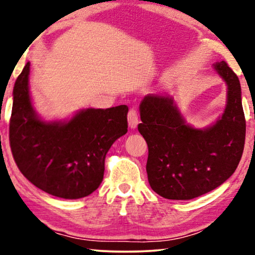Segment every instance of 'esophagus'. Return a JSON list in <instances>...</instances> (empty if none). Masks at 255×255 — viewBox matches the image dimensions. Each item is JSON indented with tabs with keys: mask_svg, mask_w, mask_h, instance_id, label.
<instances>
[{
	"mask_svg": "<svg viewBox=\"0 0 255 255\" xmlns=\"http://www.w3.org/2000/svg\"><path fill=\"white\" fill-rule=\"evenodd\" d=\"M128 127H130L131 128H137L139 121H138L137 111H135L134 109H130V111H128Z\"/></svg>",
	"mask_w": 255,
	"mask_h": 255,
	"instance_id": "1",
	"label": "esophagus"
}]
</instances>
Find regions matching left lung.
<instances>
[{"label":"left lung","mask_w":255,"mask_h":255,"mask_svg":"<svg viewBox=\"0 0 255 255\" xmlns=\"http://www.w3.org/2000/svg\"><path fill=\"white\" fill-rule=\"evenodd\" d=\"M215 69L228 86L222 117L207 128L188 125L172 96L141 101L138 130L147 142L149 186L168 200H191L214 190L235 173L245 145L246 121L238 76L225 61Z\"/></svg>","instance_id":"8db88e82"}]
</instances>
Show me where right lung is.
<instances>
[{"label":"right lung","instance_id":"1","mask_svg":"<svg viewBox=\"0 0 255 255\" xmlns=\"http://www.w3.org/2000/svg\"><path fill=\"white\" fill-rule=\"evenodd\" d=\"M29 74L27 62L12 93L9 140L16 165L45 193L66 200L88 196L102 182L111 145L128 132V108H90L68 122H45L31 103Z\"/></svg>","mask_w":255,"mask_h":255}]
</instances>
